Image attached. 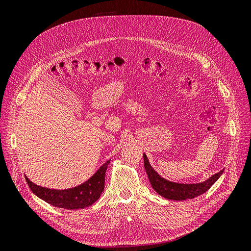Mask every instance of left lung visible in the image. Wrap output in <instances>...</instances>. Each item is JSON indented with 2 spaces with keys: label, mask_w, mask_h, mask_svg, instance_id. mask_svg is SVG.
<instances>
[{
  "label": "left lung",
  "mask_w": 251,
  "mask_h": 251,
  "mask_svg": "<svg viewBox=\"0 0 251 251\" xmlns=\"http://www.w3.org/2000/svg\"><path fill=\"white\" fill-rule=\"evenodd\" d=\"M143 160L144 169H146V172L148 174L151 185L163 198L175 201L194 199L196 197L207 192L212 186V184L220 178L224 171H220L219 173L212 175L207 180L200 182V183H178V182H173L162 178L160 175L151 168L146 154H143Z\"/></svg>",
  "instance_id": "8db88e82"
}]
</instances>
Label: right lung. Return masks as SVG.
I'll use <instances>...</instances> for the list:
<instances>
[{"label":"right lung","mask_w":251,"mask_h":251,"mask_svg":"<svg viewBox=\"0 0 251 251\" xmlns=\"http://www.w3.org/2000/svg\"><path fill=\"white\" fill-rule=\"evenodd\" d=\"M111 160L103 163L97 172L80 185L68 189H52L34 184L26 176L27 183L32 193L53 206L65 209L85 208L96 202L103 192L105 171Z\"/></svg>","instance_id":"right-lung-1"}]
</instances>
